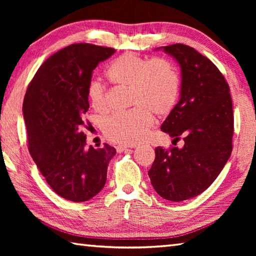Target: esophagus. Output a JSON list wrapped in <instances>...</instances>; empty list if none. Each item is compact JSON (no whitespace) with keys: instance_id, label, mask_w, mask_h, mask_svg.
<instances>
[{"instance_id":"34e87169","label":"esophagus","mask_w":256,"mask_h":256,"mask_svg":"<svg viewBox=\"0 0 256 256\" xmlns=\"http://www.w3.org/2000/svg\"><path fill=\"white\" fill-rule=\"evenodd\" d=\"M126 150H128V148H126V146H124V145H118L116 146L118 153H122V152H126Z\"/></svg>"}]
</instances>
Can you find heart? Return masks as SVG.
<instances>
[{
	"instance_id": "obj_1",
	"label": "heart",
	"mask_w": 256,
	"mask_h": 256,
	"mask_svg": "<svg viewBox=\"0 0 256 256\" xmlns=\"http://www.w3.org/2000/svg\"><path fill=\"white\" fill-rule=\"evenodd\" d=\"M106 77L114 86L128 89V106H134L103 122L102 131L111 142L133 145L142 140L153 123V116H164L176 104L179 94V74L175 66L164 58H144L124 54L106 69ZM88 96L96 112L108 110L106 96L99 82H92Z\"/></svg>"
}]
</instances>
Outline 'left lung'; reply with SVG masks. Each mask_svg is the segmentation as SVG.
Here are the masks:
<instances>
[{"instance_id": "obj_1", "label": "left lung", "mask_w": 256, "mask_h": 256, "mask_svg": "<svg viewBox=\"0 0 256 256\" xmlns=\"http://www.w3.org/2000/svg\"><path fill=\"white\" fill-rule=\"evenodd\" d=\"M182 72L179 101L160 130L182 148H155L148 172L156 192L166 200L197 197L216 180L232 152L233 108L229 84L216 64L192 47L162 46Z\"/></svg>"}]
</instances>
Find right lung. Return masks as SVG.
I'll return each instance as SVG.
<instances>
[{
    "instance_id": "1",
    "label": "right lung",
    "mask_w": 256,
    "mask_h": 256,
    "mask_svg": "<svg viewBox=\"0 0 256 256\" xmlns=\"http://www.w3.org/2000/svg\"><path fill=\"white\" fill-rule=\"evenodd\" d=\"M116 50L74 44L54 54L27 88L23 114L28 150L47 184L62 198L84 202L106 182L116 150L108 144L86 148L84 116L89 108L92 72Z\"/></svg>"
}]
</instances>
